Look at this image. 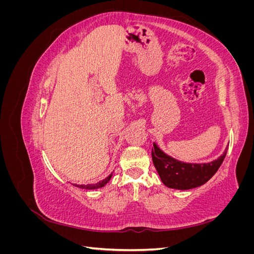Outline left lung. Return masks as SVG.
<instances>
[{
    "instance_id": "left-lung-1",
    "label": "left lung",
    "mask_w": 254,
    "mask_h": 254,
    "mask_svg": "<svg viewBox=\"0 0 254 254\" xmlns=\"http://www.w3.org/2000/svg\"><path fill=\"white\" fill-rule=\"evenodd\" d=\"M228 151L209 163H184L161 150L156 143L151 149L152 162L164 186L176 190H190L202 186L218 171Z\"/></svg>"
}]
</instances>
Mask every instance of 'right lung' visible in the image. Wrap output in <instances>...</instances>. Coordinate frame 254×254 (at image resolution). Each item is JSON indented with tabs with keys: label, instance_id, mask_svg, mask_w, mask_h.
Wrapping results in <instances>:
<instances>
[{
	"label": "right lung",
	"instance_id": "right-lung-1",
	"mask_svg": "<svg viewBox=\"0 0 254 254\" xmlns=\"http://www.w3.org/2000/svg\"><path fill=\"white\" fill-rule=\"evenodd\" d=\"M111 177H112V174H110V175H109L108 177H107V178H105L104 180L99 181V182H97V183H95V184H87V186H84V184H73V186L77 187V188H79V189H84V190H95V189H99V188L105 187L106 184L110 181Z\"/></svg>",
	"mask_w": 254,
	"mask_h": 254
}]
</instances>
